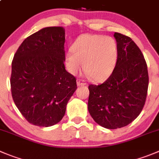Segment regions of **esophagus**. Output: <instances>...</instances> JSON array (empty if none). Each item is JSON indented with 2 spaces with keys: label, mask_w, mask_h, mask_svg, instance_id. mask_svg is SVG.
Segmentation results:
<instances>
[{
  "label": "esophagus",
  "mask_w": 159,
  "mask_h": 159,
  "mask_svg": "<svg viewBox=\"0 0 159 159\" xmlns=\"http://www.w3.org/2000/svg\"><path fill=\"white\" fill-rule=\"evenodd\" d=\"M77 84H78V86H80V85H86L87 83L84 82V80L77 79Z\"/></svg>",
  "instance_id": "34e87169"
}]
</instances>
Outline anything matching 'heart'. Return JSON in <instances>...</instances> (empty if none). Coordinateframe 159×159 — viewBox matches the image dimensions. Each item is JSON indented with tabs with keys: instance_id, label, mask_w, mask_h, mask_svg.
<instances>
[{
	"instance_id": "heart-1",
	"label": "heart",
	"mask_w": 159,
	"mask_h": 159,
	"mask_svg": "<svg viewBox=\"0 0 159 159\" xmlns=\"http://www.w3.org/2000/svg\"><path fill=\"white\" fill-rule=\"evenodd\" d=\"M118 56L116 41L112 37L100 34H81L65 55V64L70 74L83 69L92 80L102 81L112 74Z\"/></svg>"
}]
</instances>
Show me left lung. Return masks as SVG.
<instances>
[{
    "label": "left lung",
    "mask_w": 159,
    "mask_h": 159,
    "mask_svg": "<svg viewBox=\"0 0 159 159\" xmlns=\"http://www.w3.org/2000/svg\"><path fill=\"white\" fill-rule=\"evenodd\" d=\"M118 48L116 66L101 84H89L88 110L92 118L104 128L126 126L143 110L148 89L146 61L136 43L115 33Z\"/></svg>",
    "instance_id": "8db88e82"
}]
</instances>
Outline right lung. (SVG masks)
<instances>
[{
    "label": "right lung",
    "instance_id": "add662e5",
    "mask_svg": "<svg viewBox=\"0 0 159 159\" xmlns=\"http://www.w3.org/2000/svg\"><path fill=\"white\" fill-rule=\"evenodd\" d=\"M65 30L50 26L26 38L11 63V96L30 124L48 127L61 121L76 78L65 69Z\"/></svg>",
    "mask_w": 159,
    "mask_h": 159
}]
</instances>
